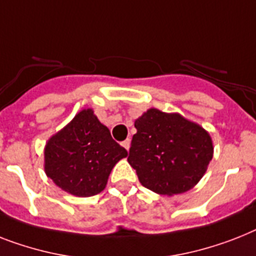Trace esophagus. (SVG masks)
Segmentation results:
<instances>
[{
    "mask_svg": "<svg viewBox=\"0 0 256 256\" xmlns=\"http://www.w3.org/2000/svg\"><path fill=\"white\" fill-rule=\"evenodd\" d=\"M122 146H124V148L128 151V148H130V139H126V140H124V142H122Z\"/></svg>",
    "mask_w": 256,
    "mask_h": 256,
    "instance_id": "34e87169",
    "label": "esophagus"
}]
</instances>
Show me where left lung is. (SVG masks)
<instances>
[{"label":"left lung","mask_w":256,"mask_h":256,"mask_svg":"<svg viewBox=\"0 0 256 256\" xmlns=\"http://www.w3.org/2000/svg\"><path fill=\"white\" fill-rule=\"evenodd\" d=\"M128 162L143 186L174 196L192 189L213 159L209 132L178 113L151 108L135 120Z\"/></svg>","instance_id":"left-lung-1"}]
</instances>
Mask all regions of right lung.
Masks as SVG:
<instances>
[{"mask_svg": "<svg viewBox=\"0 0 256 256\" xmlns=\"http://www.w3.org/2000/svg\"><path fill=\"white\" fill-rule=\"evenodd\" d=\"M126 156L128 151L89 108L47 140L44 172L64 192L90 197L102 192L113 167Z\"/></svg>", "mask_w": 256, "mask_h": 256, "instance_id": "1", "label": "right lung"}]
</instances>
